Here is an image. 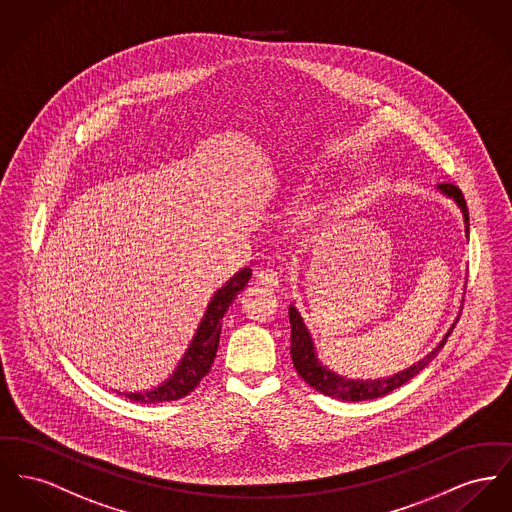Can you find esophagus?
Wrapping results in <instances>:
<instances>
[{"instance_id": "34e87169", "label": "esophagus", "mask_w": 512, "mask_h": 512, "mask_svg": "<svg viewBox=\"0 0 512 512\" xmlns=\"http://www.w3.org/2000/svg\"><path fill=\"white\" fill-rule=\"evenodd\" d=\"M257 284L263 288H276L280 284V274L274 269H263L257 272Z\"/></svg>"}]
</instances>
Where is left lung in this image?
<instances>
[{"label": "left lung", "mask_w": 512, "mask_h": 512, "mask_svg": "<svg viewBox=\"0 0 512 512\" xmlns=\"http://www.w3.org/2000/svg\"><path fill=\"white\" fill-rule=\"evenodd\" d=\"M439 189L458 203V207L462 209V214H464L466 232H468V207H466V201H464V195H462L460 187L454 185V183H449V181H443V183H439ZM290 325H292V350H290V354H292L294 367L300 373L301 379L321 394H327L332 398H340V400H348V402L373 400V398L385 396L394 389L402 387L412 377H416L421 369L437 356V352L445 346V342L449 338V334H447L441 340V344L429 356H425L416 365H412L410 369H406V371H402L394 377L377 379V381H354V379H344V377L334 375L317 361L315 352H313V342L309 338V332L305 329L296 307H290Z\"/></svg>", "instance_id": "obj_1"}]
</instances>
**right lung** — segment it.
<instances>
[{
	"mask_svg": "<svg viewBox=\"0 0 512 512\" xmlns=\"http://www.w3.org/2000/svg\"><path fill=\"white\" fill-rule=\"evenodd\" d=\"M249 278H251V269H243L222 290L214 294V298L207 307V313L197 329V334L191 340V346L187 348L174 375L162 387L149 392H129L125 394V398L141 404H158V402L180 400L189 392L195 391L201 379L211 371L212 361L218 350L222 319L230 309V305L240 296V292L245 290Z\"/></svg>",
	"mask_w": 512,
	"mask_h": 512,
	"instance_id": "add662e5",
	"label": "right lung"
}]
</instances>
